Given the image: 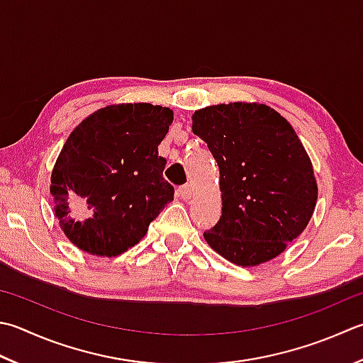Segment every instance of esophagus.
<instances>
[{"label": "esophagus", "mask_w": 363, "mask_h": 363, "mask_svg": "<svg viewBox=\"0 0 363 363\" xmlns=\"http://www.w3.org/2000/svg\"><path fill=\"white\" fill-rule=\"evenodd\" d=\"M177 194H179V196L182 198V200H190L191 186H190V184H186V186H181L179 189H177Z\"/></svg>", "instance_id": "34e87169"}]
</instances>
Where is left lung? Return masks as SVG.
<instances>
[{
  "label": "left lung",
  "instance_id": "8db88e82",
  "mask_svg": "<svg viewBox=\"0 0 363 363\" xmlns=\"http://www.w3.org/2000/svg\"><path fill=\"white\" fill-rule=\"evenodd\" d=\"M191 119L220 169L222 217L204 233L206 242L242 267L279 257L307 228L318 200L299 137L264 104L212 105Z\"/></svg>",
  "mask_w": 363,
  "mask_h": 363
}]
</instances>
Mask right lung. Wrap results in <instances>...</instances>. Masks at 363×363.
I'll list each match as a JSON object with an SVG mask.
<instances>
[{
	"label": "right lung",
	"instance_id": "obj_1",
	"mask_svg": "<svg viewBox=\"0 0 363 363\" xmlns=\"http://www.w3.org/2000/svg\"><path fill=\"white\" fill-rule=\"evenodd\" d=\"M172 123L167 106L119 104L94 111L69 135L50 194L61 230L80 250L118 257L173 201L159 155Z\"/></svg>",
	"mask_w": 363,
	"mask_h": 363
}]
</instances>
